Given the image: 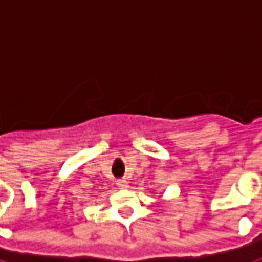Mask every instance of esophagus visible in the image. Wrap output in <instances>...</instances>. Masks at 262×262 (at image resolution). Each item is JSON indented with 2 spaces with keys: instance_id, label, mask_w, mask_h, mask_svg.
<instances>
[{
  "instance_id": "34e87169",
  "label": "esophagus",
  "mask_w": 262,
  "mask_h": 262,
  "mask_svg": "<svg viewBox=\"0 0 262 262\" xmlns=\"http://www.w3.org/2000/svg\"><path fill=\"white\" fill-rule=\"evenodd\" d=\"M118 184V187L120 188V189H126V188L129 187V184H127V181L126 180H119V181L116 182Z\"/></svg>"
}]
</instances>
